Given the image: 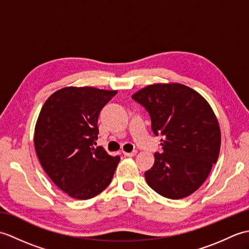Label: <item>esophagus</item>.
<instances>
[{"instance_id": "esophagus-1", "label": "esophagus", "mask_w": 249, "mask_h": 249, "mask_svg": "<svg viewBox=\"0 0 249 249\" xmlns=\"http://www.w3.org/2000/svg\"><path fill=\"white\" fill-rule=\"evenodd\" d=\"M124 155L127 156V157H134L137 155V151H134V152H130V153H127V152H124Z\"/></svg>"}]
</instances>
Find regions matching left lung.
<instances>
[{"instance_id":"left-lung-1","label":"left lung","mask_w":249,"mask_h":249,"mask_svg":"<svg viewBox=\"0 0 249 249\" xmlns=\"http://www.w3.org/2000/svg\"><path fill=\"white\" fill-rule=\"evenodd\" d=\"M133 97L149 111L152 130L161 134V154L144 173L149 186L168 199L195 193L212 170L220 151L217 118L206 99L181 83H154Z\"/></svg>"}]
</instances>
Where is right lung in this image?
Instances as JSON below:
<instances>
[{"label": "right lung", "mask_w": 249, "mask_h": 249, "mask_svg": "<svg viewBox=\"0 0 249 249\" xmlns=\"http://www.w3.org/2000/svg\"><path fill=\"white\" fill-rule=\"evenodd\" d=\"M118 91L67 87L49 96L36 121L34 146L41 167L70 197L88 200L108 187L119 156L95 147L98 115Z\"/></svg>", "instance_id": "right-lung-1"}]
</instances>
